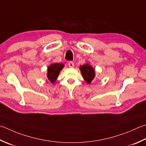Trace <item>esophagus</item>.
I'll return each mask as SVG.
<instances>
[{
  "label": "esophagus",
  "mask_w": 146,
  "mask_h": 146,
  "mask_svg": "<svg viewBox=\"0 0 146 146\" xmlns=\"http://www.w3.org/2000/svg\"><path fill=\"white\" fill-rule=\"evenodd\" d=\"M68 66H69L70 68H73L74 66H75V64H74L73 62L70 61L69 62V63H68Z\"/></svg>",
  "instance_id": "esophagus-1"
}]
</instances>
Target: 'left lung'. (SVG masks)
Listing matches in <instances>:
<instances>
[{"label":"left lung","instance_id":"1","mask_svg":"<svg viewBox=\"0 0 146 146\" xmlns=\"http://www.w3.org/2000/svg\"><path fill=\"white\" fill-rule=\"evenodd\" d=\"M80 70L82 73L83 78L88 84L91 83L95 78L96 73L94 68L90 64L86 63L80 66Z\"/></svg>","mask_w":146,"mask_h":146}]
</instances>
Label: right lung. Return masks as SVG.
<instances>
[{
    "label": "right lung",
    "mask_w": 146,
    "mask_h": 146,
    "mask_svg": "<svg viewBox=\"0 0 146 146\" xmlns=\"http://www.w3.org/2000/svg\"><path fill=\"white\" fill-rule=\"evenodd\" d=\"M64 68L62 63H52L47 68V76L48 80L54 84L58 79L60 71Z\"/></svg>",
    "instance_id": "obj_1"
}]
</instances>
